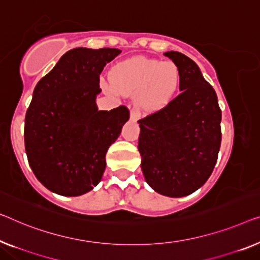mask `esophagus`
Returning a JSON list of instances; mask_svg holds the SVG:
<instances>
[{
    "label": "esophagus",
    "mask_w": 260,
    "mask_h": 260,
    "mask_svg": "<svg viewBox=\"0 0 260 260\" xmlns=\"http://www.w3.org/2000/svg\"><path fill=\"white\" fill-rule=\"evenodd\" d=\"M129 118H131L132 121H138L139 118H140V113H139L138 111L132 110L131 111V114H129Z\"/></svg>",
    "instance_id": "esophagus-1"
}]
</instances>
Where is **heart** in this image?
Here are the masks:
<instances>
[{
  "label": "heart",
  "instance_id": "obj_1",
  "mask_svg": "<svg viewBox=\"0 0 260 260\" xmlns=\"http://www.w3.org/2000/svg\"><path fill=\"white\" fill-rule=\"evenodd\" d=\"M111 79L102 83L108 94L122 95L135 92L137 106L150 112L165 107L175 96L181 73L173 61L133 57L115 64L111 70Z\"/></svg>",
  "mask_w": 260,
  "mask_h": 260
}]
</instances>
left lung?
I'll list each match as a JSON object with an SVG mask.
<instances>
[{
    "instance_id": "left-lung-1",
    "label": "left lung",
    "mask_w": 260,
    "mask_h": 260,
    "mask_svg": "<svg viewBox=\"0 0 260 260\" xmlns=\"http://www.w3.org/2000/svg\"><path fill=\"white\" fill-rule=\"evenodd\" d=\"M180 70V94L139 120L143 176L161 195L183 197L202 187L215 168L222 140L216 92L190 58L168 51Z\"/></svg>"
}]
</instances>
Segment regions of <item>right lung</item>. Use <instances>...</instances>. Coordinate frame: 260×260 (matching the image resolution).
Masks as SVG:
<instances>
[{"label": "right lung", "instance_id": "add662e5", "mask_svg": "<svg viewBox=\"0 0 260 260\" xmlns=\"http://www.w3.org/2000/svg\"><path fill=\"white\" fill-rule=\"evenodd\" d=\"M121 50L76 48L38 81L25 114L24 143L31 169L49 190L79 196L92 190L106 168L108 147L129 111H98L99 76Z\"/></svg>", "mask_w": 260, "mask_h": 260}]
</instances>
